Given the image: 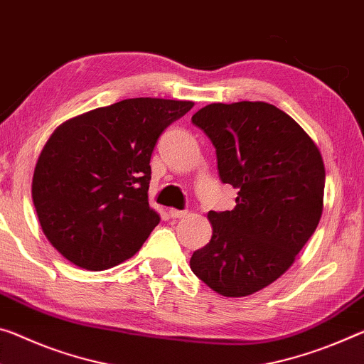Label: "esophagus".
Masks as SVG:
<instances>
[{"mask_svg": "<svg viewBox=\"0 0 364 364\" xmlns=\"http://www.w3.org/2000/svg\"><path fill=\"white\" fill-rule=\"evenodd\" d=\"M168 213H170V217H171V218H183V217H186V215H188V210L170 209V210H168Z\"/></svg>", "mask_w": 364, "mask_h": 364, "instance_id": "34e87169", "label": "esophagus"}]
</instances>
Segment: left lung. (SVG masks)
Instances as JSON below:
<instances>
[{
    "label": "left lung",
    "instance_id": "1",
    "mask_svg": "<svg viewBox=\"0 0 364 364\" xmlns=\"http://www.w3.org/2000/svg\"><path fill=\"white\" fill-rule=\"evenodd\" d=\"M210 137L233 210L209 212L212 238L194 251L193 272L218 295H252L284 275L324 209L319 147L285 112L265 102L210 103L193 114Z\"/></svg>",
    "mask_w": 364,
    "mask_h": 364
}]
</instances>
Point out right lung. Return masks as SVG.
<instances>
[{"label": "right lung", "instance_id": "right-lung-1", "mask_svg": "<svg viewBox=\"0 0 364 364\" xmlns=\"http://www.w3.org/2000/svg\"><path fill=\"white\" fill-rule=\"evenodd\" d=\"M194 102L128 99L58 126L38 155L32 199L45 236L69 262L105 270L141 250L160 222L149 205L159 136Z\"/></svg>", "mask_w": 364, "mask_h": 364}]
</instances>
